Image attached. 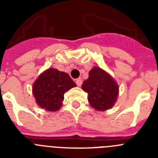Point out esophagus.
Returning a JSON list of instances; mask_svg holds the SVG:
<instances>
[{"instance_id":"obj_1","label":"esophagus","mask_w":158,"mask_h":158,"mask_svg":"<svg viewBox=\"0 0 158 158\" xmlns=\"http://www.w3.org/2000/svg\"><path fill=\"white\" fill-rule=\"evenodd\" d=\"M76 84H77V85L80 87V86L82 85V79H81V78H78V79H77Z\"/></svg>"}]
</instances>
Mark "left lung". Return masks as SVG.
Segmentation results:
<instances>
[{"instance_id": "left-lung-1", "label": "left lung", "mask_w": 158, "mask_h": 158, "mask_svg": "<svg viewBox=\"0 0 158 158\" xmlns=\"http://www.w3.org/2000/svg\"><path fill=\"white\" fill-rule=\"evenodd\" d=\"M81 89L88 93L89 104L96 111H106L115 105L118 96V85L115 79L99 66L89 73V78Z\"/></svg>"}]
</instances>
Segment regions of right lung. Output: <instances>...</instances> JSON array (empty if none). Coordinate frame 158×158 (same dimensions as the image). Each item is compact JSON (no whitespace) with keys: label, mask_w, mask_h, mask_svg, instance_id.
<instances>
[{"label":"right lung","mask_w":158,"mask_h":158,"mask_svg":"<svg viewBox=\"0 0 158 158\" xmlns=\"http://www.w3.org/2000/svg\"><path fill=\"white\" fill-rule=\"evenodd\" d=\"M77 85L69 75L54 68L43 71L35 81L32 93L36 104L49 111H56L61 108L64 94Z\"/></svg>","instance_id":"1"}]
</instances>
